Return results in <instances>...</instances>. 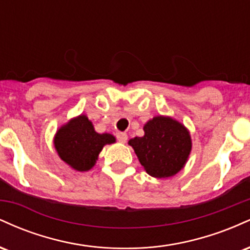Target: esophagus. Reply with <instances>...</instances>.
I'll return each mask as SVG.
<instances>
[{
	"mask_svg": "<svg viewBox=\"0 0 250 250\" xmlns=\"http://www.w3.org/2000/svg\"><path fill=\"white\" fill-rule=\"evenodd\" d=\"M116 139H117V141H119V142L125 143V142H127V140H128V135L125 133H121V131H120V133L116 134Z\"/></svg>",
	"mask_w": 250,
	"mask_h": 250,
	"instance_id": "esophagus-1",
	"label": "esophagus"
}]
</instances>
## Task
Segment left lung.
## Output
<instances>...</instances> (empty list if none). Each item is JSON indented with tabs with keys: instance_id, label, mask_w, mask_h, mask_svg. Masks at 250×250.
<instances>
[{
	"instance_id": "8db88e82",
	"label": "left lung",
	"mask_w": 250,
	"mask_h": 250,
	"mask_svg": "<svg viewBox=\"0 0 250 250\" xmlns=\"http://www.w3.org/2000/svg\"><path fill=\"white\" fill-rule=\"evenodd\" d=\"M145 136L129 141L139 161L153 177L165 179L179 173L191 150L189 131L170 117L156 116L143 127Z\"/></svg>"
}]
</instances>
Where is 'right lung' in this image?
<instances>
[{
	"mask_svg": "<svg viewBox=\"0 0 250 250\" xmlns=\"http://www.w3.org/2000/svg\"><path fill=\"white\" fill-rule=\"evenodd\" d=\"M115 142L110 134H97L88 117L81 115L59 129L55 148L60 157L71 168L87 171L95 165L103 146Z\"/></svg>",
	"mask_w": 250,
	"mask_h": 250,
	"instance_id": "1",
	"label": "right lung"
}]
</instances>
